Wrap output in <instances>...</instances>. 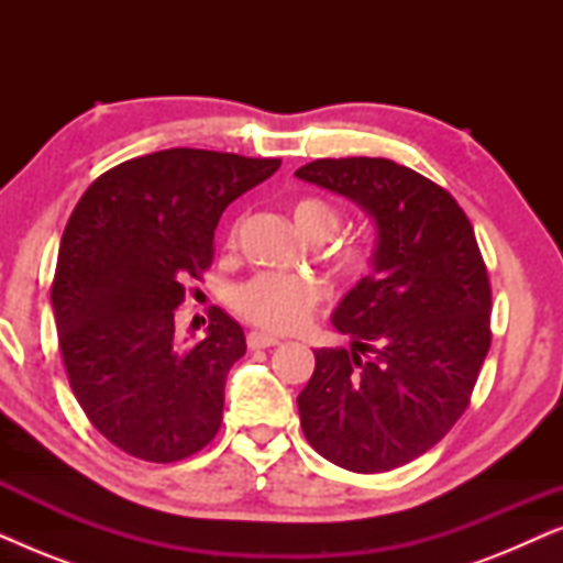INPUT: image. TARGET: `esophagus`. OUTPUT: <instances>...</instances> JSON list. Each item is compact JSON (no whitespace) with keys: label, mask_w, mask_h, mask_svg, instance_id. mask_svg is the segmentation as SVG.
I'll return each mask as SVG.
<instances>
[{"label":"esophagus","mask_w":563,"mask_h":563,"mask_svg":"<svg viewBox=\"0 0 563 563\" xmlns=\"http://www.w3.org/2000/svg\"><path fill=\"white\" fill-rule=\"evenodd\" d=\"M245 341H249V349H272V345H279V338L268 335V333H258V330H251Z\"/></svg>","instance_id":"esophagus-1"}]
</instances>
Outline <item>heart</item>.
I'll return each instance as SVG.
<instances>
[{
	"instance_id": "b5f03b06",
	"label": "heart",
	"mask_w": 563,
	"mask_h": 563,
	"mask_svg": "<svg viewBox=\"0 0 563 563\" xmlns=\"http://www.w3.org/2000/svg\"><path fill=\"white\" fill-rule=\"evenodd\" d=\"M291 220L299 233L312 243L328 241L341 225V214L335 207L320 197H305L295 202ZM368 264H372V249L356 241L341 243L328 256L330 272L343 282L364 276ZM318 299V284L287 274H258L233 291L235 310L253 325L272 330V333H289V330L305 325Z\"/></svg>"
}]
</instances>
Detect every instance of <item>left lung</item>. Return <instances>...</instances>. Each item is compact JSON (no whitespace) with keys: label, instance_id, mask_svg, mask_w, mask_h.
Segmentation results:
<instances>
[{"label":"left lung","instance_id":"left-lung-1","mask_svg":"<svg viewBox=\"0 0 563 563\" xmlns=\"http://www.w3.org/2000/svg\"><path fill=\"white\" fill-rule=\"evenodd\" d=\"M297 179L376 225L372 274L333 310L351 349L314 351L299 422L322 459L358 474L410 464L449 433L487 356L492 291L474 228L449 191L389 158H320Z\"/></svg>","mask_w":563,"mask_h":563}]
</instances>
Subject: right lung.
<instances>
[{
    "label": "right lung",
    "mask_w": 563,
    "mask_h": 563,
    "mask_svg": "<svg viewBox=\"0 0 563 563\" xmlns=\"http://www.w3.org/2000/svg\"><path fill=\"white\" fill-rule=\"evenodd\" d=\"M279 166L168 148L110 168L74 207L51 289L60 356L91 426L130 456L172 464L220 430L243 328L214 310L189 343L174 310L181 284L210 266L225 207Z\"/></svg>",
    "instance_id": "1"
}]
</instances>
